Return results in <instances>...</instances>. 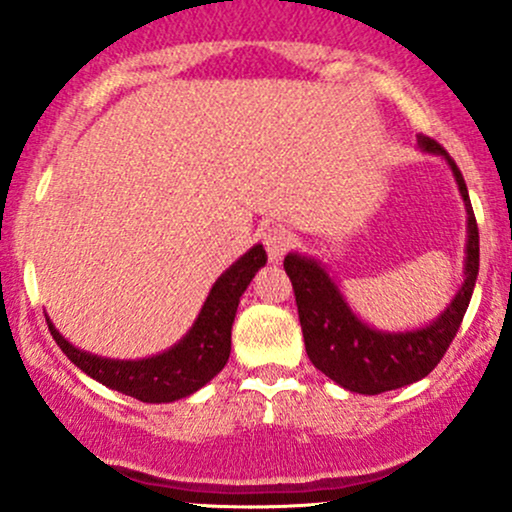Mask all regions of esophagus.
Returning <instances> with one entry per match:
<instances>
[{
    "label": "esophagus",
    "instance_id": "esophagus-1",
    "mask_svg": "<svg viewBox=\"0 0 512 512\" xmlns=\"http://www.w3.org/2000/svg\"><path fill=\"white\" fill-rule=\"evenodd\" d=\"M262 243L269 252V260H281L286 255V250L293 245V236L291 231L281 226H269L262 231Z\"/></svg>",
    "mask_w": 512,
    "mask_h": 512
}]
</instances>
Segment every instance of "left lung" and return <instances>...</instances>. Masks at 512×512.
I'll return each instance as SVG.
<instances>
[{
    "instance_id": "8db88e82",
    "label": "left lung",
    "mask_w": 512,
    "mask_h": 512,
    "mask_svg": "<svg viewBox=\"0 0 512 512\" xmlns=\"http://www.w3.org/2000/svg\"><path fill=\"white\" fill-rule=\"evenodd\" d=\"M419 146L448 161L467 209L464 284L431 325L409 332H380L358 317L320 262L289 252L284 269L296 293L305 351L317 370L358 395H380L426 378L445 356L467 313L479 274V228L460 168L448 151L419 134Z\"/></svg>"
}]
</instances>
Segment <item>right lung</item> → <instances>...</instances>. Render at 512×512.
<instances>
[{
  "label": "right lung",
  "mask_w": 512,
  "mask_h": 512,
  "mask_svg": "<svg viewBox=\"0 0 512 512\" xmlns=\"http://www.w3.org/2000/svg\"><path fill=\"white\" fill-rule=\"evenodd\" d=\"M264 264H267V252L262 245H255L245 252L211 286L190 332L168 351L151 358L115 361V358L86 354L55 330L50 317L45 320H48L52 339L67 354L69 361L86 375H91L93 380L110 390L122 392V395L139 399V402H175V399L192 395L199 387L207 385L226 366L228 356H231V327L236 320L240 296Z\"/></svg>",
  "instance_id": "right-lung-1"
}]
</instances>
